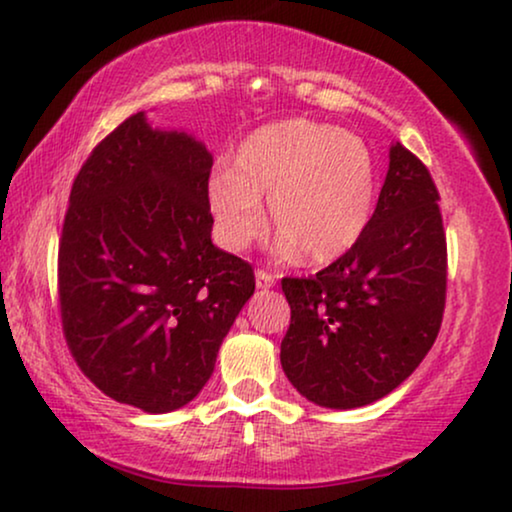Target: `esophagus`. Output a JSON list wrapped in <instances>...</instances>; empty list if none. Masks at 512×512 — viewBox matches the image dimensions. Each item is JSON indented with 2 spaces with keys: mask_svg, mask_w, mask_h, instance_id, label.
Instances as JSON below:
<instances>
[{
  "mask_svg": "<svg viewBox=\"0 0 512 512\" xmlns=\"http://www.w3.org/2000/svg\"><path fill=\"white\" fill-rule=\"evenodd\" d=\"M275 282H277V277L272 275V272L263 270V268L256 270V286H258V289H272Z\"/></svg>",
  "mask_w": 512,
  "mask_h": 512,
  "instance_id": "1",
  "label": "esophagus"
}]
</instances>
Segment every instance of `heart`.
<instances>
[{
    "instance_id": "heart-1",
    "label": "heart",
    "mask_w": 512,
    "mask_h": 512,
    "mask_svg": "<svg viewBox=\"0 0 512 512\" xmlns=\"http://www.w3.org/2000/svg\"><path fill=\"white\" fill-rule=\"evenodd\" d=\"M377 177L361 137L333 125L289 118L263 125L237 146L235 165L216 163L207 207L223 249L244 251L265 230V207L286 247L307 261L347 254L370 226Z\"/></svg>"
}]
</instances>
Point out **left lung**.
<instances>
[{
    "label": "left lung",
    "mask_w": 512,
    "mask_h": 512,
    "mask_svg": "<svg viewBox=\"0 0 512 512\" xmlns=\"http://www.w3.org/2000/svg\"><path fill=\"white\" fill-rule=\"evenodd\" d=\"M429 170L403 144L370 226L314 277H284L291 324L282 368L307 401L352 410L408 380L438 338L447 291V242Z\"/></svg>",
    "instance_id": "1"
}]
</instances>
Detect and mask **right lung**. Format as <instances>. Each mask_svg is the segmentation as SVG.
Returning a JSON list of instances; mask_svg holds the SVG:
<instances>
[{
    "instance_id": "right-lung-1",
    "label": "right lung",
    "mask_w": 512,
    "mask_h": 512,
    "mask_svg": "<svg viewBox=\"0 0 512 512\" xmlns=\"http://www.w3.org/2000/svg\"><path fill=\"white\" fill-rule=\"evenodd\" d=\"M212 153L125 118L76 174L58 251L62 333L102 394L144 412L193 401L256 279L212 244Z\"/></svg>"
}]
</instances>
